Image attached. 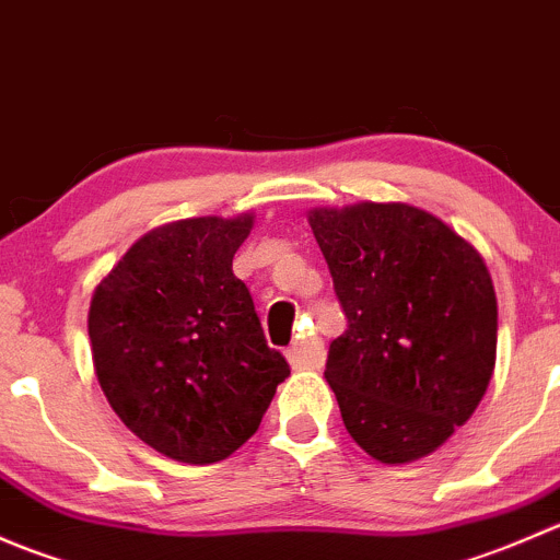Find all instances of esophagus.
Segmentation results:
<instances>
[{"instance_id": "1", "label": "esophagus", "mask_w": 560, "mask_h": 560, "mask_svg": "<svg viewBox=\"0 0 560 560\" xmlns=\"http://www.w3.org/2000/svg\"><path fill=\"white\" fill-rule=\"evenodd\" d=\"M287 358H290L292 369H319L325 363V343L316 336L301 338L287 349Z\"/></svg>"}]
</instances>
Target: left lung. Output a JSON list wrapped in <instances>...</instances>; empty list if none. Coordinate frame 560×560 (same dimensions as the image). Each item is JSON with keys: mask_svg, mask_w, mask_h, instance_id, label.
Here are the masks:
<instances>
[{"mask_svg": "<svg viewBox=\"0 0 560 560\" xmlns=\"http://www.w3.org/2000/svg\"><path fill=\"white\" fill-rule=\"evenodd\" d=\"M308 224L347 314L325 380L349 436L382 463L431 455L493 376L499 306L482 257L406 202L314 208Z\"/></svg>", "mask_w": 560, "mask_h": 560, "instance_id": "1", "label": "left lung"}]
</instances>
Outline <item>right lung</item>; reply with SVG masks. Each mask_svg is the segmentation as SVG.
<instances>
[{
  "label": "right lung",
  "instance_id": "add662e5",
  "mask_svg": "<svg viewBox=\"0 0 560 560\" xmlns=\"http://www.w3.org/2000/svg\"><path fill=\"white\" fill-rule=\"evenodd\" d=\"M254 217L165 224L132 244L89 308L94 371L124 425L180 463L224 460L290 376L233 257Z\"/></svg>",
  "mask_w": 560,
  "mask_h": 560
}]
</instances>
